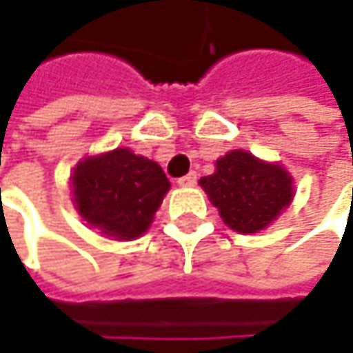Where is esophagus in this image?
Masks as SVG:
<instances>
[{
  "label": "esophagus",
  "instance_id": "obj_1",
  "mask_svg": "<svg viewBox=\"0 0 353 353\" xmlns=\"http://www.w3.org/2000/svg\"><path fill=\"white\" fill-rule=\"evenodd\" d=\"M196 179H198L196 172H190L188 176L177 179V185H181V188H192V185H196Z\"/></svg>",
  "mask_w": 353,
  "mask_h": 353
}]
</instances>
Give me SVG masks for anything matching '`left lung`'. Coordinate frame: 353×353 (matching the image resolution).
<instances>
[{"label": "left lung", "instance_id": "8db88e82", "mask_svg": "<svg viewBox=\"0 0 353 353\" xmlns=\"http://www.w3.org/2000/svg\"><path fill=\"white\" fill-rule=\"evenodd\" d=\"M200 185L223 223L241 235L268 229L294 198V179L286 168L245 149H233L216 159L214 174L200 177Z\"/></svg>", "mask_w": 353, "mask_h": 353}]
</instances>
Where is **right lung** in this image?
Returning <instances> with one entry per match:
<instances>
[{
    "instance_id": "obj_1",
    "label": "right lung",
    "mask_w": 353,
    "mask_h": 353,
    "mask_svg": "<svg viewBox=\"0 0 353 353\" xmlns=\"http://www.w3.org/2000/svg\"><path fill=\"white\" fill-rule=\"evenodd\" d=\"M77 214L114 241L147 233L172 183L159 163L118 147L83 157L69 177Z\"/></svg>"
}]
</instances>
